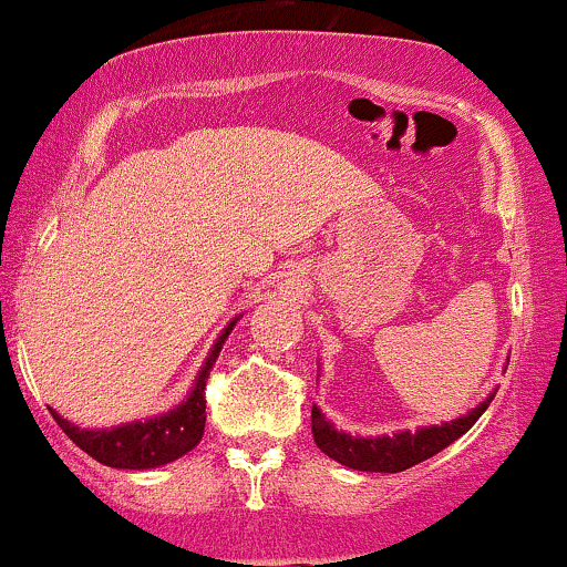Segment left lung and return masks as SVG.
Instances as JSON below:
<instances>
[{"label": "left lung", "mask_w": 567, "mask_h": 567, "mask_svg": "<svg viewBox=\"0 0 567 567\" xmlns=\"http://www.w3.org/2000/svg\"><path fill=\"white\" fill-rule=\"evenodd\" d=\"M494 393L486 401H481L473 412L465 417H456L452 422H441V425L417 427L414 433H393V435H378V439H359V435L340 433L332 427V422L324 420L317 404L311 406V433L317 446L330 456V460L340 462V465L351 470H364V473H401L420 462L431 460L433 454L443 452L449 443H454L460 435H465L470 427L478 422V417L486 412Z\"/></svg>", "instance_id": "1"}]
</instances>
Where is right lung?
Returning a JSON list of instances; mask_svg holds the SVG:
<instances>
[{"mask_svg": "<svg viewBox=\"0 0 567 567\" xmlns=\"http://www.w3.org/2000/svg\"><path fill=\"white\" fill-rule=\"evenodd\" d=\"M235 324L237 319H231L224 327V332L218 336L214 349H210L200 374H197L193 391L172 412L140 422H126V425L118 427H105V431H89V427H79L73 422L63 420L52 409L54 422L63 427V433L76 443L81 452L94 456V460L107 467L150 470L179 460L182 454H187L189 449H195L200 443L203 431H206V380L210 370H214V361L218 351H221L224 340L229 338Z\"/></svg>", "mask_w": 567, "mask_h": 567, "instance_id": "1", "label": "right lung"}]
</instances>
